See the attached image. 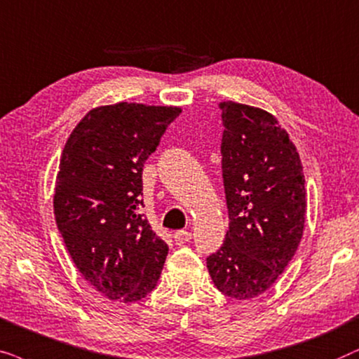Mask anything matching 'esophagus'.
<instances>
[{
    "label": "esophagus",
    "instance_id": "34e87169",
    "mask_svg": "<svg viewBox=\"0 0 359 359\" xmlns=\"http://www.w3.org/2000/svg\"><path fill=\"white\" fill-rule=\"evenodd\" d=\"M190 240H192V235L189 231H185V229H179V231L174 233V241L177 245H185Z\"/></svg>",
    "mask_w": 359,
    "mask_h": 359
}]
</instances>
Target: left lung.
<instances>
[{
  "label": "left lung",
  "instance_id": "left-lung-1",
  "mask_svg": "<svg viewBox=\"0 0 359 359\" xmlns=\"http://www.w3.org/2000/svg\"><path fill=\"white\" fill-rule=\"evenodd\" d=\"M222 109V170L228 231L207 267L219 292L255 299L276 283L297 251L305 223L299 152L264 109L233 102Z\"/></svg>",
  "mask_w": 359,
  "mask_h": 359
}]
</instances>
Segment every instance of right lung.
<instances>
[{
  "label": "right lung",
  "instance_id": "right-lung-1",
  "mask_svg": "<svg viewBox=\"0 0 359 359\" xmlns=\"http://www.w3.org/2000/svg\"><path fill=\"white\" fill-rule=\"evenodd\" d=\"M179 114L137 103L95 108L62 151L57 228L80 274L111 300L137 302L159 280L169 246L137 210L146 161Z\"/></svg>",
  "mask_w": 359,
  "mask_h": 359
}]
</instances>
